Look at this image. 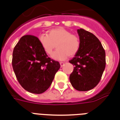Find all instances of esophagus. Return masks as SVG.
Instances as JSON below:
<instances>
[{"instance_id":"obj_1","label":"esophagus","mask_w":120,"mask_h":120,"mask_svg":"<svg viewBox=\"0 0 120 120\" xmlns=\"http://www.w3.org/2000/svg\"><path fill=\"white\" fill-rule=\"evenodd\" d=\"M60 65H61V67H62L64 66V62H60Z\"/></svg>"}]
</instances>
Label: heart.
I'll list each match as a JSON object with an SVG mask.
<instances>
[{
    "label": "heart",
    "mask_w": 120,
    "mask_h": 120,
    "mask_svg": "<svg viewBox=\"0 0 120 120\" xmlns=\"http://www.w3.org/2000/svg\"><path fill=\"white\" fill-rule=\"evenodd\" d=\"M39 41L45 53L49 56H52L56 45L58 49L52 57L58 60H64L68 56H73L79 51L80 46L79 37L72 34L70 31L63 27L52 29L47 35H41Z\"/></svg>",
    "instance_id": "b5f03b06"
}]
</instances>
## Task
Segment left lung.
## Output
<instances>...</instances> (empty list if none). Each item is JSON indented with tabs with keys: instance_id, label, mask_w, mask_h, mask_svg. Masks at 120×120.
I'll return each instance as SVG.
<instances>
[{
	"instance_id": "obj_1",
	"label": "left lung",
	"mask_w": 120,
	"mask_h": 120,
	"mask_svg": "<svg viewBox=\"0 0 120 120\" xmlns=\"http://www.w3.org/2000/svg\"><path fill=\"white\" fill-rule=\"evenodd\" d=\"M80 46L69 61L75 67L70 76L74 88L80 91L92 90L98 85L106 66V54L101 43L93 34L77 30Z\"/></svg>"
}]
</instances>
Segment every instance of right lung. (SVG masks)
<instances>
[{"mask_svg": "<svg viewBox=\"0 0 120 120\" xmlns=\"http://www.w3.org/2000/svg\"><path fill=\"white\" fill-rule=\"evenodd\" d=\"M12 65L19 83L34 94L45 92L61 67L59 62L48 57L39 39L31 35L23 36L15 45Z\"/></svg>", "mask_w": 120, "mask_h": 120, "instance_id": "1", "label": "right lung"}]
</instances>
